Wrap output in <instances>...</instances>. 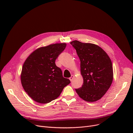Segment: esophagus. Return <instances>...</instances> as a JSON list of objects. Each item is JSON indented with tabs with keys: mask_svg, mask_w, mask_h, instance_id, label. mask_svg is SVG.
Instances as JSON below:
<instances>
[{
	"mask_svg": "<svg viewBox=\"0 0 133 133\" xmlns=\"http://www.w3.org/2000/svg\"><path fill=\"white\" fill-rule=\"evenodd\" d=\"M73 78H74V75H72L71 77L69 78V79L70 80V81H72L73 80Z\"/></svg>",
	"mask_w": 133,
	"mask_h": 133,
	"instance_id": "34e87169",
	"label": "esophagus"
}]
</instances>
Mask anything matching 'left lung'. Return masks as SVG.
I'll return each instance as SVG.
<instances>
[{
    "mask_svg": "<svg viewBox=\"0 0 133 133\" xmlns=\"http://www.w3.org/2000/svg\"><path fill=\"white\" fill-rule=\"evenodd\" d=\"M70 44L80 60L83 83L75 89L79 96L87 102H95L105 94L113 80L112 63L108 54L99 46L77 40Z\"/></svg>",
    "mask_w": 133,
    "mask_h": 133,
    "instance_id": "left-lung-1",
    "label": "left lung"
}]
</instances>
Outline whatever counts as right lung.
<instances>
[{
    "instance_id": "1",
    "label": "right lung",
    "mask_w": 133,
    "mask_h": 133,
    "mask_svg": "<svg viewBox=\"0 0 133 133\" xmlns=\"http://www.w3.org/2000/svg\"><path fill=\"white\" fill-rule=\"evenodd\" d=\"M66 44L57 43L40 47L24 62L20 78L25 91L35 101L47 103L59 96L70 83L63 77L55 61L66 48Z\"/></svg>"
}]
</instances>
